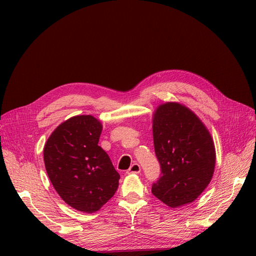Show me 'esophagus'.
<instances>
[{
    "label": "esophagus",
    "mask_w": 256,
    "mask_h": 256,
    "mask_svg": "<svg viewBox=\"0 0 256 256\" xmlns=\"http://www.w3.org/2000/svg\"><path fill=\"white\" fill-rule=\"evenodd\" d=\"M141 172V168L138 164H134L129 168V170H127V174H138Z\"/></svg>",
    "instance_id": "1"
}]
</instances>
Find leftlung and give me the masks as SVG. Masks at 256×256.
I'll return each mask as SVG.
<instances>
[{
	"mask_svg": "<svg viewBox=\"0 0 256 256\" xmlns=\"http://www.w3.org/2000/svg\"><path fill=\"white\" fill-rule=\"evenodd\" d=\"M152 136L162 174L152 184V194L172 208L192 203L214 172L216 150L210 132L189 108L166 102L152 114Z\"/></svg>",
	"mask_w": 256,
	"mask_h": 256,
	"instance_id": "1",
	"label": "left lung"
}]
</instances>
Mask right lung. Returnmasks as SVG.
<instances>
[{
    "label": "right lung",
    "instance_id": "add662e5",
    "mask_svg": "<svg viewBox=\"0 0 256 256\" xmlns=\"http://www.w3.org/2000/svg\"><path fill=\"white\" fill-rule=\"evenodd\" d=\"M102 125L76 115L58 125L44 147L50 182L66 204L79 212L99 210L118 188L120 174L98 145Z\"/></svg>",
    "mask_w": 256,
    "mask_h": 256
}]
</instances>
